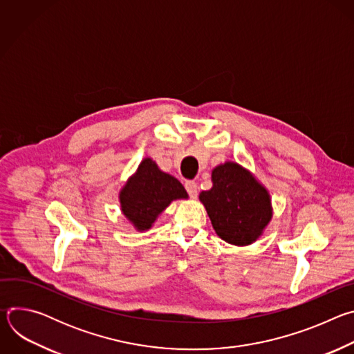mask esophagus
Returning <instances> with one entry per match:
<instances>
[{"label": "esophagus", "instance_id": "34e87169", "mask_svg": "<svg viewBox=\"0 0 354 354\" xmlns=\"http://www.w3.org/2000/svg\"><path fill=\"white\" fill-rule=\"evenodd\" d=\"M185 189H186V192L189 193L190 197L194 198L197 196V183L194 180H186L185 182Z\"/></svg>", "mask_w": 354, "mask_h": 354}]
</instances>
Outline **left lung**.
I'll list each match as a JSON object with an SVG mask.
<instances>
[{"label":"left lung","mask_w":354,"mask_h":354,"mask_svg":"<svg viewBox=\"0 0 354 354\" xmlns=\"http://www.w3.org/2000/svg\"><path fill=\"white\" fill-rule=\"evenodd\" d=\"M212 178L213 187L200 200L217 235L238 246L257 241L272 218L268 190L235 162L214 168Z\"/></svg>","instance_id":"left-lung-1"}]
</instances>
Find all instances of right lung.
<instances>
[{"label":"right lung","instance_id":"right-lung-1","mask_svg":"<svg viewBox=\"0 0 354 354\" xmlns=\"http://www.w3.org/2000/svg\"><path fill=\"white\" fill-rule=\"evenodd\" d=\"M186 197L187 193L178 179L160 171L153 160L145 158L120 192V205L134 227L144 231L151 228L172 200Z\"/></svg>","mask_w":354,"mask_h":354}]
</instances>
